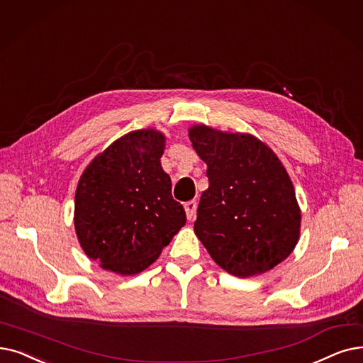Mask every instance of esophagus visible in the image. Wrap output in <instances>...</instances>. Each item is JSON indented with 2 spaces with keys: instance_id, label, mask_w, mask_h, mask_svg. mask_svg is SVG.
<instances>
[{
  "instance_id": "34e87169",
  "label": "esophagus",
  "mask_w": 363,
  "mask_h": 363,
  "mask_svg": "<svg viewBox=\"0 0 363 363\" xmlns=\"http://www.w3.org/2000/svg\"><path fill=\"white\" fill-rule=\"evenodd\" d=\"M185 213H186V218L188 219H193L196 216V211H197V201L196 200H190L185 203Z\"/></svg>"
}]
</instances>
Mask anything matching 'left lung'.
Segmentation results:
<instances>
[{"label": "left lung", "instance_id": "obj_1", "mask_svg": "<svg viewBox=\"0 0 363 363\" xmlns=\"http://www.w3.org/2000/svg\"><path fill=\"white\" fill-rule=\"evenodd\" d=\"M188 136L208 164L209 178L197 208L196 235L233 276L250 277L274 269L291 255L301 225L286 169L252 135L197 124Z\"/></svg>", "mask_w": 363, "mask_h": 363}]
</instances>
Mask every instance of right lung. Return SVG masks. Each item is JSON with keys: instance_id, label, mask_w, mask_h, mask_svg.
I'll return each instance as SVG.
<instances>
[{"instance_id": "right-lung-1", "label": "right lung", "mask_w": 363, "mask_h": 363, "mask_svg": "<svg viewBox=\"0 0 363 363\" xmlns=\"http://www.w3.org/2000/svg\"><path fill=\"white\" fill-rule=\"evenodd\" d=\"M164 135L135 130L86 167L75 191L74 225L86 255L102 269L132 276L150 267L184 225L160 159Z\"/></svg>"}]
</instances>
